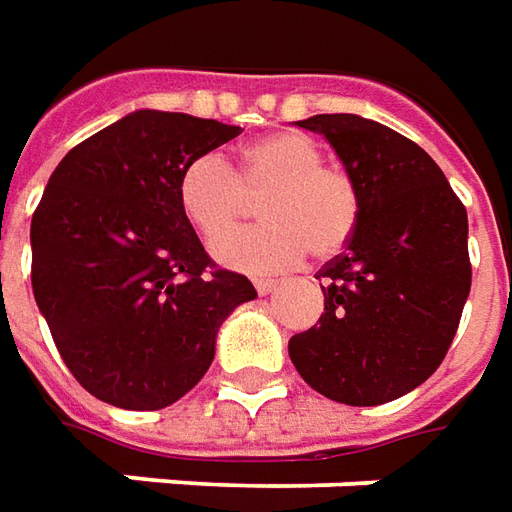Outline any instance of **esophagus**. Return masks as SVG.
Returning <instances> with one entry per match:
<instances>
[{
  "mask_svg": "<svg viewBox=\"0 0 512 512\" xmlns=\"http://www.w3.org/2000/svg\"><path fill=\"white\" fill-rule=\"evenodd\" d=\"M253 286H256V292H259V295H270L275 286H278V281H275V278H256Z\"/></svg>",
  "mask_w": 512,
  "mask_h": 512,
  "instance_id": "34e87169",
  "label": "esophagus"
}]
</instances>
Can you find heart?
<instances>
[{"mask_svg":"<svg viewBox=\"0 0 512 512\" xmlns=\"http://www.w3.org/2000/svg\"><path fill=\"white\" fill-rule=\"evenodd\" d=\"M259 197L265 223L224 235ZM179 204L204 237L224 235L212 242V253L239 273H278L295 267L306 250L331 259L353 239L361 217L353 176L322 162L320 143L300 132L250 140L239 154V173L212 151L195 157L181 170Z\"/></svg>","mask_w":512,"mask_h":512,"instance_id":"heart-1","label":"heart"}]
</instances>
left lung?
Here are the masks:
<instances>
[{"mask_svg": "<svg viewBox=\"0 0 512 512\" xmlns=\"http://www.w3.org/2000/svg\"><path fill=\"white\" fill-rule=\"evenodd\" d=\"M361 195L344 253L320 270L325 314L289 339L314 391L383 405L444 361L471 289L469 217L433 157L389 126L350 112L311 115Z\"/></svg>", "mask_w": 512, "mask_h": 512, "instance_id": "1", "label": "left lung"}]
</instances>
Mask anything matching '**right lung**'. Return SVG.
<instances>
[{"label": "right lung", "mask_w": 512, "mask_h": 512, "mask_svg": "<svg viewBox=\"0 0 512 512\" xmlns=\"http://www.w3.org/2000/svg\"><path fill=\"white\" fill-rule=\"evenodd\" d=\"M184 112L123 115L54 168L32 215V292L65 366L126 411L181 400L215 358L228 314L256 297L215 270L179 204V176L237 137Z\"/></svg>", "instance_id": "add662e5"}]
</instances>
